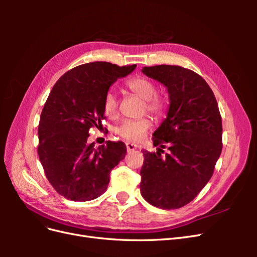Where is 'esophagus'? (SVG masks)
Listing matches in <instances>:
<instances>
[{
  "label": "esophagus",
  "instance_id": "34e87169",
  "mask_svg": "<svg viewBox=\"0 0 257 257\" xmlns=\"http://www.w3.org/2000/svg\"><path fill=\"white\" fill-rule=\"evenodd\" d=\"M126 149H127L128 152H130V151H134V150L137 149V146H136L135 144L127 143V144H126Z\"/></svg>",
  "mask_w": 257,
  "mask_h": 257
}]
</instances>
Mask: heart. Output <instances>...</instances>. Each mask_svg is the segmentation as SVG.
<instances>
[{
	"label": "heart",
	"instance_id": "heart-1",
	"mask_svg": "<svg viewBox=\"0 0 257 257\" xmlns=\"http://www.w3.org/2000/svg\"><path fill=\"white\" fill-rule=\"evenodd\" d=\"M126 88L135 95L145 100V107L148 111L155 115H161L165 110V100L157 95V87L152 80L144 76H137L126 82ZM118 110V97L112 91H108L104 98V111L108 116H113ZM151 126V121L148 118L124 121L116 127V133L127 142H141Z\"/></svg>",
	"mask_w": 257,
	"mask_h": 257
}]
</instances>
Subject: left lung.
I'll return each instance as SVG.
<instances>
[{
  "label": "left lung",
  "mask_w": 257,
  "mask_h": 257,
  "mask_svg": "<svg viewBox=\"0 0 257 257\" xmlns=\"http://www.w3.org/2000/svg\"><path fill=\"white\" fill-rule=\"evenodd\" d=\"M142 72L167 89V115L153 133L157 153L143 150L141 193L162 209L189 204L212 177L222 152V119L212 90L191 69L177 65L146 66ZM169 145L170 152H160ZM162 149L161 150L160 148Z\"/></svg>",
  "instance_id": "1"
}]
</instances>
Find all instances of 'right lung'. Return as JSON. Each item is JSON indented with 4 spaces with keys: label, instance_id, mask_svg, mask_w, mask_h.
Here are the masks:
<instances>
[{
    "label": "right lung",
    "instance_id": "right-lung-1",
    "mask_svg": "<svg viewBox=\"0 0 257 257\" xmlns=\"http://www.w3.org/2000/svg\"><path fill=\"white\" fill-rule=\"evenodd\" d=\"M136 65L92 62L65 73L53 85L38 125V157L49 182L74 201L95 199L107 190L111 169L125 158L123 143H88L89 130L106 118L104 98Z\"/></svg>",
    "mask_w": 257,
    "mask_h": 257
}]
</instances>
